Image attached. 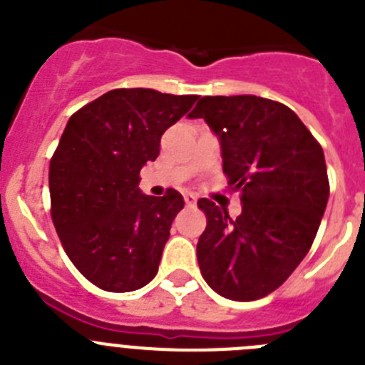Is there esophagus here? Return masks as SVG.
<instances>
[{"label":"esophagus","mask_w":365,"mask_h":365,"mask_svg":"<svg viewBox=\"0 0 365 365\" xmlns=\"http://www.w3.org/2000/svg\"><path fill=\"white\" fill-rule=\"evenodd\" d=\"M185 202L188 206H195L197 205V197H195L193 193H185Z\"/></svg>","instance_id":"1"}]
</instances>
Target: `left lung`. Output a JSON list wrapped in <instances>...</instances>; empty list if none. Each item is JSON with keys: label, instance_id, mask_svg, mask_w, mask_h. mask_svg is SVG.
<instances>
[{"label": "left lung", "instance_id": "obj_1", "mask_svg": "<svg viewBox=\"0 0 365 365\" xmlns=\"http://www.w3.org/2000/svg\"><path fill=\"white\" fill-rule=\"evenodd\" d=\"M205 118L221 144L222 172L243 210L230 219L199 199L202 278L222 298L252 302L285 282L316 237L329 199L324 150L292 109L256 95L202 96L188 115Z\"/></svg>", "mask_w": 365, "mask_h": 365}]
</instances>
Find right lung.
I'll use <instances>...</instances> for the list:
<instances>
[{
  "label": "right lung",
  "mask_w": 365,
  "mask_h": 365,
  "mask_svg": "<svg viewBox=\"0 0 365 365\" xmlns=\"http://www.w3.org/2000/svg\"><path fill=\"white\" fill-rule=\"evenodd\" d=\"M197 95L113 89L74 113L49 166L51 215L66 254L93 285L131 292L159 270L170 228L185 206L138 188V173L159 157L160 137Z\"/></svg>",
  "instance_id": "right-lung-1"
}]
</instances>
